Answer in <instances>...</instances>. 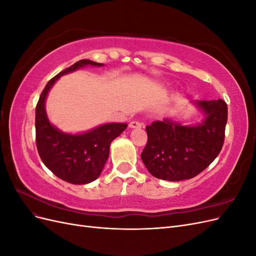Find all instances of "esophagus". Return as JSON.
<instances>
[{
	"mask_svg": "<svg viewBox=\"0 0 256 256\" xmlns=\"http://www.w3.org/2000/svg\"><path fill=\"white\" fill-rule=\"evenodd\" d=\"M129 127L130 128H141L142 127V124L140 122L132 120V122H129Z\"/></svg>",
	"mask_w": 256,
	"mask_h": 256,
	"instance_id": "1",
	"label": "esophagus"
}]
</instances>
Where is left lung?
Masks as SVG:
<instances>
[{
	"mask_svg": "<svg viewBox=\"0 0 256 256\" xmlns=\"http://www.w3.org/2000/svg\"><path fill=\"white\" fill-rule=\"evenodd\" d=\"M205 118L196 126H182L168 118L146 127L143 164L156 178L180 182L196 177L222 150L228 122V104L222 99L194 102Z\"/></svg>",
	"mask_w": 256,
	"mask_h": 256,
	"instance_id": "obj_1",
	"label": "left lung"
}]
</instances>
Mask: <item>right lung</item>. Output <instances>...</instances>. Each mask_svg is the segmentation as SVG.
I'll return each mask as SVG.
<instances>
[{
  "mask_svg": "<svg viewBox=\"0 0 256 256\" xmlns=\"http://www.w3.org/2000/svg\"><path fill=\"white\" fill-rule=\"evenodd\" d=\"M86 65L100 67L104 64L90 60L76 62L47 83L36 106V146L40 159L54 175L74 184H84L97 180L109 157L112 141L128 126L127 124L112 122L85 134H69L51 125L44 108L50 88L60 76Z\"/></svg>",
  "mask_w": 256,
  "mask_h": 256,
  "instance_id": "add662e5",
  "label": "right lung"
}]
</instances>
